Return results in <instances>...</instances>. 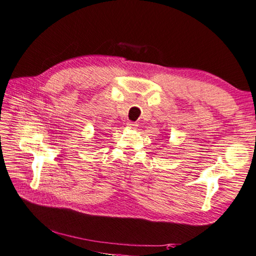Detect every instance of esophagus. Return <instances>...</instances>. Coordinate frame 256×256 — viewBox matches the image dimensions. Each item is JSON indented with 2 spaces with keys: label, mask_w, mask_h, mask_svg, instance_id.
<instances>
[{
  "label": "esophagus",
  "mask_w": 256,
  "mask_h": 256,
  "mask_svg": "<svg viewBox=\"0 0 256 256\" xmlns=\"http://www.w3.org/2000/svg\"><path fill=\"white\" fill-rule=\"evenodd\" d=\"M128 128H131V130H135V128H138V124L135 123V122H128Z\"/></svg>",
  "instance_id": "34e87169"
}]
</instances>
